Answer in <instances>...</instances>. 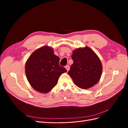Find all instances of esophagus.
Returning <instances> with one entry per match:
<instances>
[{
    "mask_svg": "<svg viewBox=\"0 0 128 128\" xmlns=\"http://www.w3.org/2000/svg\"><path fill=\"white\" fill-rule=\"evenodd\" d=\"M65 68H66V69H67V71H68V70H69V69H70V67H69V65L66 66H65Z\"/></svg>",
    "mask_w": 128,
    "mask_h": 128,
    "instance_id": "1",
    "label": "esophagus"
}]
</instances>
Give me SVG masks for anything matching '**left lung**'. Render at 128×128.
Returning a JSON list of instances; mask_svg holds the SVG:
<instances>
[{
  "mask_svg": "<svg viewBox=\"0 0 128 128\" xmlns=\"http://www.w3.org/2000/svg\"><path fill=\"white\" fill-rule=\"evenodd\" d=\"M73 64L68 72L73 82L79 88L87 89L96 84L102 73V64L92 50L86 46L72 52Z\"/></svg>",
  "mask_w": 128,
  "mask_h": 128,
  "instance_id": "1",
  "label": "left lung"
}]
</instances>
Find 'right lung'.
<instances>
[{
    "instance_id": "add662e5",
    "label": "right lung",
    "mask_w": 128,
    "mask_h": 128,
    "mask_svg": "<svg viewBox=\"0 0 128 128\" xmlns=\"http://www.w3.org/2000/svg\"><path fill=\"white\" fill-rule=\"evenodd\" d=\"M59 58L53 50L46 46L33 52L26 64V74L30 84L34 90L48 93L58 83L60 76L67 72L59 65Z\"/></svg>"
}]
</instances>
